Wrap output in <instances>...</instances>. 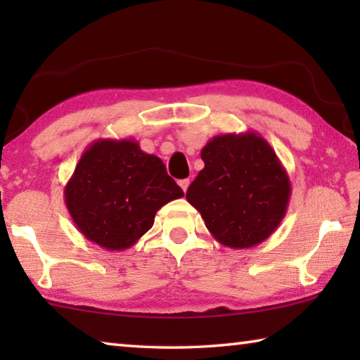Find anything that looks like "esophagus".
<instances>
[{"instance_id":"esophagus-1","label":"esophagus","mask_w":360,"mask_h":360,"mask_svg":"<svg viewBox=\"0 0 360 360\" xmlns=\"http://www.w3.org/2000/svg\"><path fill=\"white\" fill-rule=\"evenodd\" d=\"M188 184H191V179H181V181H179V186H181V188H182V191H184V192H187Z\"/></svg>"}]
</instances>
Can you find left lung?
Returning <instances> with one entry per match:
<instances>
[{"instance_id": "8db88e82", "label": "left lung", "mask_w": 360, "mask_h": 360, "mask_svg": "<svg viewBox=\"0 0 360 360\" xmlns=\"http://www.w3.org/2000/svg\"><path fill=\"white\" fill-rule=\"evenodd\" d=\"M205 168L186 198L221 245L245 249L265 241L288 212L289 174L259 133L217 135L202 149Z\"/></svg>"}]
</instances>
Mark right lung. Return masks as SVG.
Masks as SVG:
<instances>
[{
    "label": "right lung",
    "instance_id": "1",
    "mask_svg": "<svg viewBox=\"0 0 360 360\" xmlns=\"http://www.w3.org/2000/svg\"><path fill=\"white\" fill-rule=\"evenodd\" d=\"M76 229L108 251L131 248L152 229L157 211L184 197L165 163L135 139H96L79 158L65 186Z\"/></svg>",
    "mask_w": 360,
    "mask_h": 360
}]
</instances>
